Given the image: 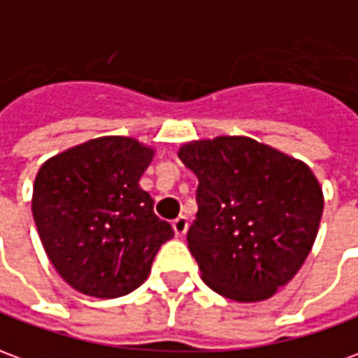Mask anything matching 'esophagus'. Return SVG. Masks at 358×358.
<instances>
[{"instance_id": "esophagus-1", "label": "esophagus", "mask_w": 358, "mask_h": 358, "mask_svg": "<svg viewBox=\"0 0 358 358\" xmlns=\"http://www.w3.org/2000/svg\"><path fill=\"white\" fill-rule=\"evenodd\" d=\"M172 229H174V232H176V236H184L187 231V217L178 215V217L172 221Z\"/></svg>"}]
</instances>
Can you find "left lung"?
<instances>
[{
    "label": "left lung",
    "instance_id": "1",
    "mask_svg": "<svg viewBox=\"0 0 358 358\" xmlns=\"http://www.w3.org/2000/svg\"><path fill=\"white\" fill-rule=\"evenodd\" d=\"M199 180L187 248L203 281L236 302H257L291 281L318 234L324 196L308 166L250 137L182 145Z\"/></svg>",
    "mask_w": 358,
    "mask_h": 358
}]
</instances>
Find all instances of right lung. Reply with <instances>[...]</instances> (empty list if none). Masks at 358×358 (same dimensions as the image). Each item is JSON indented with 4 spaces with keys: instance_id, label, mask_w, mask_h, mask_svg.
<instances>
[{
    "instance_id": "1",
    "label": "right lung",
    "mask_w": 358,
    "mask_h": 358,
    "mask_svg": "<svg viewBox=\"0 0 358 358\" xmlns=\"http://www.w3.org/2000/svg\"><path fill=\"white\" fill-rule=\"evenodd\" d=\"M155 151L131 137L91 139L40 166L32 217L52 266L75 291L116 299L136 291L174 229L139 178Z\"/></svg>"
}]
</instances>
